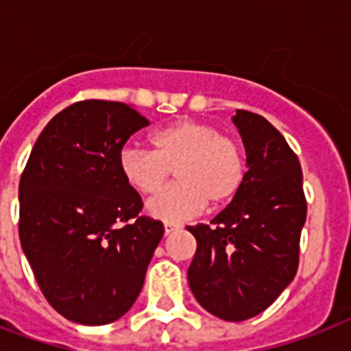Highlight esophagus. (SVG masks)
<instances>
[{
  "mask_svg": "<svg viewBox=\"0 0 351 351\" xmlns=\"http://www.w3.org/2000/svg\"><path fill=\"white\" fill-rule=\"evenodd\" d=\"M178 228H180V226L175 224V222H165V224H164V233L165 234H171V233H173V231L178 230Z\"/></svg>",
  "mask_w": 351,
  "mask_h": 351,
  "instance_id": "esophagus-1",
  "label": "esophagus"
}]
</instances>
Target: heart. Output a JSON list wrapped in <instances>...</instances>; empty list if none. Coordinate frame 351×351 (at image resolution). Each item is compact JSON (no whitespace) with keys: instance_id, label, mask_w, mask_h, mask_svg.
<instances>
[{"instance_id":"heart-1","label":"heart","mask_w":351,"mask_h":351,"mask_svg":"<svg viewBox=\"0 0 351 351\" xmlns=\"http://www.w3.org/2000/svg\"><path fill=\"white\" fill-rule=\"evenodd\" d=\"M154 151L125 145L118 154L121 178L142 195L162 189L173 169L178 176L147 204L151 217L182 222L206 206L231 202L244 184L245 160L240 143L208 121L182 118L151 136Z\"/></svg>"}]
</instances>
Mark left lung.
I'll use <instances>...</instances> for the list:
<instances>
[{
    "instance_id": "8db88e82",
    "label": "left lung",
    "mask_w": 351,
    "mask_h": 351,
    "mask_svg": "<svg viewBox=\"0 0 351 351\" xmlns=\"http://www.w3.org/2000/svg\"><path fill=\"white\" fill-rule=\"evenodd\" d=\"M247 154L237 197L211 224L187 226L197 253L187 280L204 310L240 322L258 315L293 280L299 267L306 197L299 158L264 117H233Z\"/></svg>"
}]
</instances>
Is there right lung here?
<instances>
[{
  "instance_id": "1",
  "label": "right lung",
  "mask_w": 351,
  "mask_h": 351,
  "mask_svg": "<svg viewBox=\"0 0 351 351\" xmlns=\"http://www.w3.org/2000/svg\"><path fill=\"white\" fill-rule=\"evenodd\" d=\"M145 125L127 104L76 101L47 123L21 173V247L41 293L69 321L100 326L129 311L164 237L118 167Z\"/></svg>"
}]
</instances>
